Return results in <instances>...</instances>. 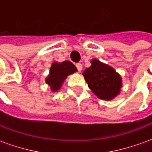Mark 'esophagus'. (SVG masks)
Segmentation results:
<instances>
[{"mask_svg":"<svg viewBox=\"0 0 152 152\" xmlns=\"http://www.w3.org/2000/svg\"><path fill=\"white\" fill-rule=\"evenodd\" d=\"M76 67H77V70L80 72L81 70H82V69H83V65H82L81 63H77V64H76Z\"/></svg>","mask_w":152,"mask_h":152,"instance_id":"obj_1","label":"esophagus"}]
</instances>
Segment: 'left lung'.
I'll list each match as a JSON object with an SVG mask.
<instances>
[{
    "label": "left lung",
    "mask_w": 152,
    "mask_h": 152,
    "mask_svg": "<svg viewBox=\"0 0 152 152\" xmlns=\"http://www.w3.org/2000/svg\"><path fill=\"white\" fill-rule=\"evenodd\" d=\"M91 65L83 75L88 87L98 98L111 100L119 95L122 87L121 77L113 67L99 60H91Z\"/></svg>",
    "instance_id": "left-lung-1"
}]
</instances>
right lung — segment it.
I'll list each match as a JSON object with an SVG mask.
<instances>
[{
	"instance_id": "1",
	"label": "right lung",
	"mask_w": 152,
	"mask_h": 152,
	"mask_svg": "<svg viewBox=\"0 0 152 152\" xmlns=\"http://www.w3.org/2000/svg\"><path fill=\"white\" fill-rule=\"evenodd\" d=\"M77 71L75 65L69 61L63 62H54L52 64L49 75L46 78V83L48 84L52 91H57L69 75Z\"/></svg>"
}]
</instances>
